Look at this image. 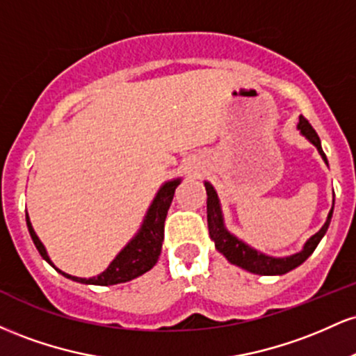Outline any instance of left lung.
Returning <instances> with one entry per match:
<instances>
[{"mask_svg": "<svg viewBox=\"0 0 356 356\" xmlns=\"http://www.w3.org/2000/svg\"><path fill=\"white\" fill-rule=\"evenodd\" d=\"M298 130H300L303 136L308 138L312 144L316 147L318 152L323 157V161L328 164L326 161V155L321 149V140L318 137V134L314 132V129L312 127L306 118L301 115L300 122H298ZM206 186V192H207V227H209V236L211 239L214 241L216 249L220 252V254L226 256V259L229 261L231 264H236V266L246 269L249 273H254V275H263V276H275V275H284V273L291 271L300 266L301 263H305L309 256L313 254V251L316 249L318 243H320L325 232L328 231L330 220H332L333 216V207L330 211L328 219L326 222L323 224V227L316 234L312 236L306 244L303 246V251L296 252V254H291L288 257H271L263 254V252L256 251L251 246H248L246 243L232 236L229 231L226 229L224 226V218H222V211H220V204H219V197L216 194L214 187L211 186L209 182H204Z\"/></svg>", "mask_w": 356, "mask_h": 356, "instance_id": "1", "label": "left lung"}]
</instances>
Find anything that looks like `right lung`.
Returning <instances> with one entry per match:
<instances>
[{"label":"right lung","instance_id":"right-lung-1","mask_svg":"<svg viewBox=\"0 0 356 356\" xmlns=\"http://www.w3.org/2000/svg\"><path fill=\"white\" fill-rule=\"evenodd\" d=\"M181 184V179H174V181L165 182L161 187L155 195V199L150 204L149 211L144 219V224L138 229L136 238L130 241L127 246L118 252L115 259L108 264V268L104 273H100L99 276L93 277H76L67 273L60 271L58 268H55V264L51 263L50 257L47 254V249H44L43 243L38 239L36 232L31 226L30 218L26 214V226L30 231L31 239H33L36 249L42 254V257L47 263H50L60 275L72 281H79L83 284H97V286H108V284H118V283H127V281L134 280V277L142 276L144 273L149 271L155 266L159 256H161L162 249V241H164V222L167 218V211H169L170 202L174 199L175 187Z\"/></svg>","mask_w":356,"mask_h":356}]
</instances>
